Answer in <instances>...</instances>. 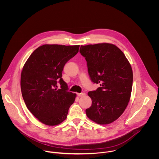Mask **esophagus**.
<instances>
[{"mask_svg": "<svg viewBox=\"0 0 159 159\" xmlns=\"http://www.w3.org/2000/svg\"><path fill=\"white\" fill-rule=\"evenodd\" d=\"M84 95H85V93H83V92H82V93H77V95L78 97H82V96H83Z\"/></svg>", "mask_w": 159, "mask_h": 159, "instance_id": "esophagus-1", "label": "esophagus"}]
</instances>
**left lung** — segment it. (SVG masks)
I'll list each match as a JSON object with an SVG mask.
<instances>
[{"mask_svg": "<svg viewBox=\"0 0 159 159\" xmlns=\"http://www.w3.org/2000/svg\"><path fill=\"white\" fill-rule=\"evenodd\" d=\"M80 52L87 61L91 81L100 85L88 93L92 105L86 110V115L98 124L112 123L129 102L133 84L132 67L123 52L113 44L82 45Z\"/></svg>", "mask_w": 159, "mask_h": 159, "instance_id": "obj_1", "label": "left lung"}]
</instances>
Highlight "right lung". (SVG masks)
<instances>
[{"label":"right lung","mask_w":159,"mask_h":159,"mask_svg":"<svg viewBox=\"0 0 159 159\" xmlns=\"http://www.w3.org/2000/svg\"><path fill=\"white\" fill-rule=\"evenodd\" d=\"M80 45H43L29 56L21 75V89L28 110L47 125L66 119L76 96L68 91L62 78L65 64L79 51ZM60 88L57 89V83Z\"/></svg>","instance_id":"1"}]
</instances>
